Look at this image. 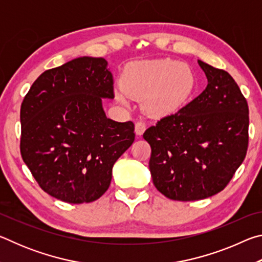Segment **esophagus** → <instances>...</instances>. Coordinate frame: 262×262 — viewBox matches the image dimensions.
<instances>
[{
  "label": "esophagus",
  "mask_w": 262,
  "mask_h": 262,
  "mask_svg": "<svg viewBox=\"0 0 262 262\" xmlns=\"http://www.w3.org/2000/svg\"><path fill=\"white\" fill-rule=\"evenodd\" d=\"M145 128H147V123H145L144 121H142V120L136 121V123H135V133H136V135H140L141 136L144 133Z\"/></svg>",
  "instance_id": "1"
}]
</instances>
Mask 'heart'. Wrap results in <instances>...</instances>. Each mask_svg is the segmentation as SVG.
Listing matches in <instances>:
<instances>
[{
    "label": "heart",
    "instance_id": "b5f03b06",
    "mask_svg": "<svg viewBox=\"0 0 262 262\" xmlns=\"http://www.w3.org/2000/svg\"><path fill=\"white\" fill-rule=\"evenodd\" d=\"M194 88V75L188 66L163 59L135 62L123 74L122 85L115 97L122 104L132 97H143L149 113L161 114L188 98Z\"/></svg>",
    "mask_w": 262,
    "mask_h": 262
}]
</instances>
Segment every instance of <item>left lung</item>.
I'll use <instances>...</instances> for the list:
<instances>
[{
	"label": "left lung",
	"mask_w": 262,
	"mask_h": 262,
	"mask_svg": "<svg viewBox=\"0 0 262 262\" xmlns=\"http://www.w3.org/2000/svg\"><path fill=\"white\" fill-rule=\"evenodd\" d=\"M208 85L178 112L144 132L155 187L176 201L223 190L246 156L248 105L228 72L199 60Z\"/></svg>",
	"instance_id": "1"
}]
</instances>
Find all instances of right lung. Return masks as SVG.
<instances>
[{
	"mask_svg": "<svg viewBox=\"0 0 262 262\" xmlns=\"http://www.w3.org/2000/svg\"><path fill=\"white\" fill-rule=\"evenodd\" d=\"M103 57L83 56L43 72L20 106V154L43 192L68 203L96 201L135 140L134 123L111 120L114 98Z\"/></svg>",
	"mask_w": 262,
	"mask_h": 262,
	"instance_id": "obj_1",
	"label": "right lung"
}]
</instances>
